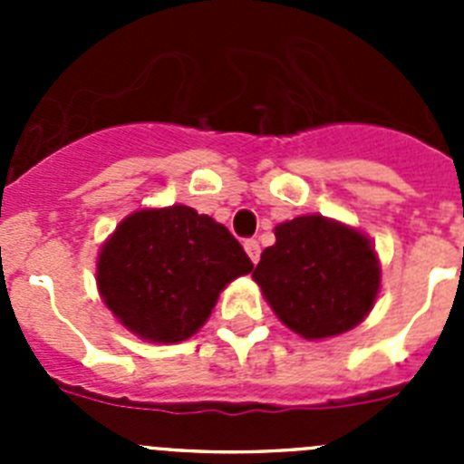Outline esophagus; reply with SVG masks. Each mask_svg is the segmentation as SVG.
<instances>
[{
    "label": "esophagus",
    "instance_id": "esophagus-1",
    "mask_svg": "<svg viewBox=\"0 0 464 464\" xmlns=\"http://www.w3.org/2000/svg\"><path fill=\"white\" fill-rule=\"evenodd\" d=\"M244 248L246 253H248V257L253 260V265H257V260H260V244H257L256 239H246Z\"/></svg>",
    "mask_w": 464,
    "mask_h": 464
}]
</instances>
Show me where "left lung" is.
Here are the masks:
<instances>
[{"instance_id":"left-lung-1","label":"left lung","mask_w":464,"mask_h":464,"mask_svg":"<svg viewBox=\"0 0 464 464\" xmlns=\"http://www.w3.org/2000/svg\"><path fill=\"white\" fill-rule=\"evenodd\" d=\"M253 281L283 325L304 339L337 337L364 321L381 288L374 246L360 229L311 213L274 229Z\"/></svg>"}]
</instances>
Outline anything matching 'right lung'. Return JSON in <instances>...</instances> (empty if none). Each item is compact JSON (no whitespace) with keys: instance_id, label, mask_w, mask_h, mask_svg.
<instances>
[{"instance_id":"1","label":"right lung","mask_w":464,"mask_h":464,"mask_svg":"<svg viewBox=\"0 0 464 464\" xmlns=\"http://www.w3.org/2000/svg\"><path fill=\"white\" fill-rule=\"evenodd\" d=\"M253 269L225 225L174 204L130 213L97 257V288L121 325L155 343L186 342L229 281Z\"/></svg>"}]
</instances>
